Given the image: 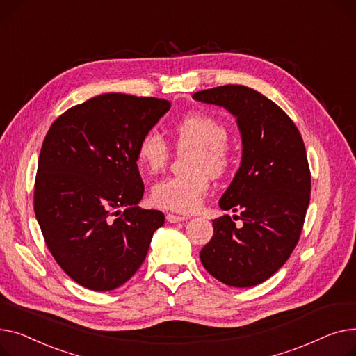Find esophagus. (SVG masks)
I'll use <instances>...</instances> for the list:
<instances>
[{
    "mask_svg": "<svg viewBox=\"0 0 356 356\" xmlns=\"http://www.w3.org/2000/svg\"><path fill=\"white\" fill-rule=\"evenodd\" d=\"M166 220L170 222H181V221H186L188 217L185 216H175V214H166Z\"/></svg>",
    "mask_w": 356,
    "mask_h": 356,
    "instance_id": "34e87169",
    "label": "esophagus"
}]
</instances>
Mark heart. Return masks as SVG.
Wrapping results in <instances>:
<instances>
[{"label": "heart", "mask_w": 356, "mask_h": 356, "mask_svg": "<svg viewBox=\"0 0 356 356\" xmlns=\"http://www.w3.org/2000/svg\"><path fill=\"white\" fill-rule=\"evenodd\" d=\"M172 139L178 149H194L190 161L193 172L166 177L151 190V201L165 210L193 213L210 188V174L222 177L234 165V151L228 145V129L218 119L190 113L175 122ZM171 156V146L156 129L146 131L136 145L138 163L151 174L163 170Z\"/></svg>", "instance_id": "heart-1"}]
</instances>
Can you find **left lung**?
I'll return each mask as SVG.
<instances>
[{"label":"left lung","instance_id":"8db88e82","mask_svg":"<svg viewBox=\"0 0 356 356\" xmlns=\"http://www.w3.org/2000/svg\"><path fill=\"white\" fill-rule=\"evenodd\" d=\"M193 97L234 115L243 142L240 168L218 202L240 216L213 220L200 259L217 280L252 287L273 276L299 241L310 201L305 143L293 120L254 89L225 85Z\"/></svg>","mask_w":356,"mask_h":356}]
</instances>
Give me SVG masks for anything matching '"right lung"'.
<instances>
[{"instance_id": "obj_1", "label": "right lung", "mask_w": 356, "mask_h": 356, "mask_svg": "<svg viewBox=\"0 0 356 356\" xmlns=\"http://www.w3.org/2000/svg\"><path fill=\"white\" fill-rule=\"evenodd\" d=\"M156 97L106 93L50 127L38 158L34 213L57 264L80 286L108 291L143 263L165 216L142 210L136 145L170 111Z\"/></svg>"}]
</instances>
